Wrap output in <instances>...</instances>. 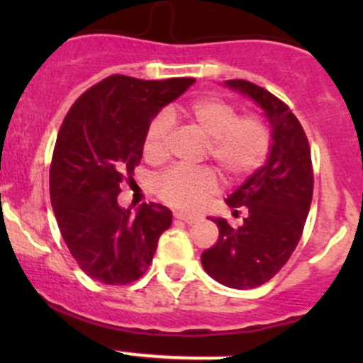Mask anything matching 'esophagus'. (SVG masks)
<instances>
[{"instance_id": "esophagus-1", "label": "esophagus", "mask_w": 363, "mask_h": 363, "mask_svg": "<svg viewBox=\"0 0 363 363\" xmlns=\"http://www.w3.org/2000/svg\"><path fill=\"white\" fill-rule=\"evenodd\" d=\"M175 218H177L179 221L186 223V225H195V223L200 221V218H196V216H186V214H181V212H177Z\"/></svg>"}]
</instances>
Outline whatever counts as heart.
<instances>
[{
  "mask_svg": "<svg viewBox=\"0 0 363 363\" xmlns=\"http://www.w3.org/2000/svg\"><path fill=\"white\" fill-rule=\"evenodd\" d=\"M188 116L205 137L208 155L228 182H240L258 172L272 151V131L258 116H239L235 105L221 98H202L189 105ZM174 119L168 112L156 113L147 124L144 155L149 161L167 158ZM156 195L181 211H199L218 191V177L211 168L172 167L158 175Z\"/></svg>",
  "mask_w": 363,
  "mask_h": 363,
  "instance_id": "heart-1",
  "label": "heart"
}]
</instances>
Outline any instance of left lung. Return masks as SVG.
Wrapping results in <instances>:
<instances>
[{
    "label": "left lung",
    "mask_w": 363,
    "mask_h": 363,
    "mask_svg": "<svg viewBox=\"0 0 363 363\" xmlns=\"http://www.w3.org/2000/svg\"><path fill=\"white\" fill-rule=\"evenodd\" d=\"M225 84L252 98L272 126L267 163L226 199L235 216L239 208H246L244 225L232 228L226 219H212L219 239L202 255V265L212 279L247 290L272 279L295 251L313 200L314 174L306 131L290 107L247 80Z\"/></svg>",
    "instance_id": "left-lung-1"
}]
</instances>
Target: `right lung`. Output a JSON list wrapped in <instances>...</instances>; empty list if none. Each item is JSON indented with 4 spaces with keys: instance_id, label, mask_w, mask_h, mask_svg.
<instances>
[{
    "instance_id": "obj_1",
    "label": "right lung",
    "mask_w": 363,
    "mask_h": 363,
    "mask_svg": "<svg viewBox=\"0 0 363 363\" xmlns=\"http://www.w3.org/2000/svg\"><path fill=\"white\" fill-rule=\"evenodd\" d=\"M193 82L111 75L80 94L63 119L50 161V203L65 244L91 279L137 281L170 228V208L151 202L131 216L117 196L140 163L147 124Z\"/></svg>"
}]
</instances>
